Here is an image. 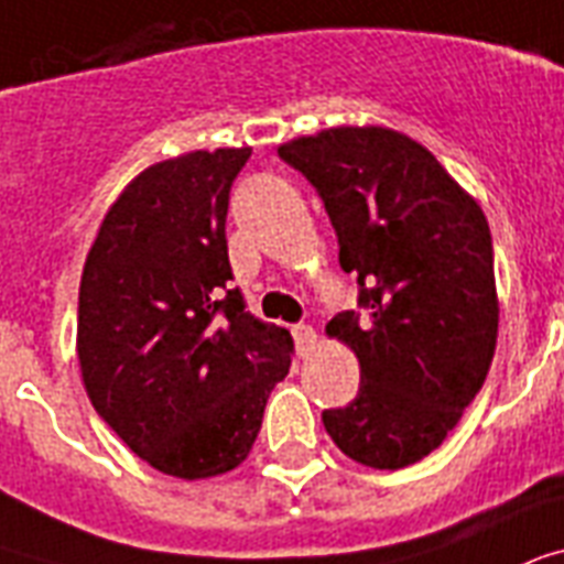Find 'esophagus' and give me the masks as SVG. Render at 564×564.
I'll return each instance as SVG.
<instances>
[{"label": "esophagus", "instance_id": "obj_1", "mask_svg": "<svg viewBox=\"0 0 564 564\" xmlns=\"http://www.w3.org/2000/svg\"><path fill=\"white\" fill-rule=\"evenodd\" d=\"M294 341H296V352L300 356H308V352L314 350V344H317V332L312 329V326H305V323H300V326H294Z\"/></svg>", "mask_w": 564, "mask_h": 564}]
</instances>
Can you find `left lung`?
Listing matches in <instances>:
<instances>
[{"mask_svg": "<svg viewBox=\"0 0 564 564\" xmlns=\"http://www.w3.org/2000/svg\"><path fill=\"white\" fill-rule=\"evenodd\" d=\"M326 205L356 312L326 332L356 352L359 394L323 426L379 470L421 462L479 394L495 359V250L482 208L421 143L382 126H341L279 147Z\"/></svg>", "mask_w": 564, "mask_h": 564, "instance_id": "obj_1", "label": "left lung"}]
</instances>
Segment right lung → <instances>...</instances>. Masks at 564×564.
Returning a JSON list of instances; mask_svg holds the SVG:
<instances>
[{
	"label": "right lung",
	"instance_id": "1",
	"mask_svg": "<svg viewBox=\"0 0 564 564\" xmlns=\"http://www.w3.org/2000/svg\"><path fill=\"white\" fill-rule=\"evenodd\" d=\"M243 150L147 167L108 208L78 285V365L111 430L161 474L238 468L291 368V332L232 288L226 212Z\"/></svg>",
	"mask_w": 564,
	"mask_h": 564
}]
</instances>
